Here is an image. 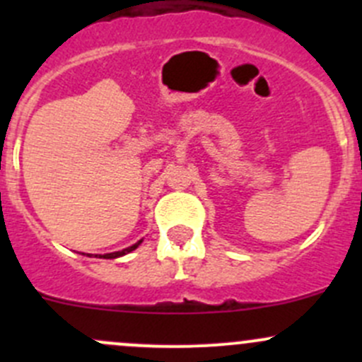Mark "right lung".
<instances>
[{"mask_svg":"<svg viewBox=\"0 0 362 362\" xmlns=\"http://www.w3.org/2000/svg\"><path fill=\"white\" fill-rule=\"evenodd\" d=\"M141 242H144V240H140V242H138V243H134V245L127 247V249H124V250L112 252V254H94V257H103V259H113V257H119V255H124V254H127V252H131V250L138 249V245H140ZM82 255H86V254H82ZM87 255H89V257H90V255H93V254H87Z\"/></svg>","mask_w":362,"mask_h":362,"instance_id":"right-lung-1","label":"right lung"}]
</instances>
